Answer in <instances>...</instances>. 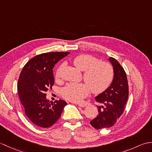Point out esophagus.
Masks as SVG:
<instances>
[{
	"instance_id": "esophagus-1",
	"label": "esophagus",
	"mask_w": 152,
	"mask_h": 152,
	"mask_svg": "<svg viewBox=\"0 0 152 152\" xmlns=\"http://www.w3.org/2000/svg\"><path fill=\"white\" fill-rule=\"evenodd\" d=\"M88 104V103H81V104H78V106L80 107H86V106Z\"/></svg>"
}]
</instances>
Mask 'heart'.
<instances>
[{
    "label": "heart",
    "instance_id": "b5f03b06",
    "mask_svg": "<svg viewBox=\"0 0 152 152\" xmlns=\"http://www.w3.org/2000/svg\"><path fill=\"white\" fill-rule=\"evenodd\" d=\"M73 64L83 70V78L85 82L70 83L62 90V95L68 101L81 102L89 94V90L94 94L104 92L110 86L114 78V68L106 61H99L97 57L91 55L82 54L73 59ZM62 66L56 70V80L61 78Z\"/></svg>",
    "mask_w": 152,
    "mask_h": 152
}]
</instances>
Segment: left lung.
Returning a JSON list of instances; mask_svg holds the SVG:
<instances>
[{
	"label": "left lung",
	"instance_id": "left-lung-1",
	"mask_svg": "<svg viewBox=\"0 0 152 152\" xmlns=\"http://www.w3.org/2000/svg\"><path fill=\"white\" fill-rule=\"evenodd\" d=\"M109 61L114 67V80L106 91L95 97L96 102L102 104L101 106H97L99 115L90 121L96 129L110 128L115 124L124 113L129 96L125 71L114 58L110 57Z\"/></svg>",
	"mask_w": 152,
	"mask_h": 152
}]
</instances>
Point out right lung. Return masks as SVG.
<instances>
[{
	"mask_svg": "<svg viewBox=\"0 0 152 152\" xmlns=\"http://www.w3.org/2000/svg\"><path fill=\"white\" fill-rule=\"evenodd\" d=\"M70 52L42 53L32 58L23 68L18 83L19 97L27 118L38 127L52 126L62 114L66 102L46 99V92L54 84L53 68Z\"/></svg>",
	"mask_w": 152,
	"mask_h": 152,
	"instance_id": "right-lung-1",
	"label": "right lung"
}]
</instances>
